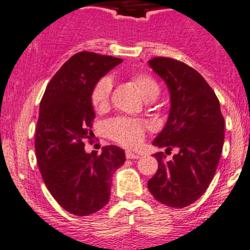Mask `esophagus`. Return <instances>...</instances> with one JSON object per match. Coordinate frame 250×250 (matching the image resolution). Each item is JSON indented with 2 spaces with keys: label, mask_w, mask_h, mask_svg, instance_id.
Listing matches in <instances>:
<instances>
[{
  "label": "esophagus",
  "mask_w": 250,
  "mask_h": 250,
  "mask_svg": "<svg viewBox=\"0 0 250 250\" xmlns=\"http://www.w3.org/2000/svg\"><path fill=\"white\" fill-rule=\"evenodd\" d=\"M125 158H127V159H139V158H141V155L137 153H133V151L128 150L127 153H125Z\"/></svg>",
  "instance_id": "obj_1"
}]
</instances>
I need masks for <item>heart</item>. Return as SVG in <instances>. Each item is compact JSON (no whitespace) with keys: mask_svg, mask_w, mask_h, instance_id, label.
<instances>
[{"mask_svg":"<svg viewBox=\"0 0 250 250\" xmlns=\"http://www.w3.org/2000/svg\"><path fill=\"white\" fill-rule=\"evenodd\" d=\"M142 96L146 100H154L159 95V86L148 75H137L133 78ZM112 81L109 78H102L93 86L91 92V104L96 111L102 112L108 107ZM107 134L116 142L125 146H137L142 142L146 130V123L130 118H113L106 125Z\"/></svg>","mask_w":250,"mask_h":250,"instance_id":"b5f03b06","label":"heart"}]
</instances>
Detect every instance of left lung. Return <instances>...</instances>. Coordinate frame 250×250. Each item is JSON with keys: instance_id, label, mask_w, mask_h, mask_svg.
Here are the masks:
<instances>
[{"instance_id": "obj_1", "label": "left lung", "mask_w": 250, "mask_h": 250, "mask_svg": "<svg viewBox=\"0 0 250 250\" xmlns=\"http://www.w3.org/2000/svg\"><path fill=\"white\" fill-rule=\"evenodd\" d=\"M148 65L170 95L167 121L153 146L165 151L178 149L169 162L162 151L154 154L159 167L148 188L162 204L183 208L197 201L213 179L225 142V120L216 93L192 67L162 57Z\"/></svg>"}]
</instances>
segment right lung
<instances>
[{"instance_id":"right-lung-1","label":"right lung","mask_w":250,"mask_h":250,"mask_svg":"<svg viewBox=\"0 0 250 250\" xmlns=\"http://www.w3.org/2000/svg\"><path fill=\"white\" fill-rule=\"evenodd\" d=\"M122 59L81 51L53 76L39 107L36 155L44 184L58 204L75 216H88L109 201L112 174L125 164L117 146L86 153L96 114L91 92L97 81Z\"/></svg>"}]
</instances>
